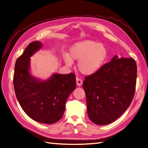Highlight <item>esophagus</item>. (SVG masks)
Instances as JSON below:
<instances>
[{
	"label": "esophagus",
	"mask_w": 148,
	"mask_h": 148,
	"mask_svg": "<svg viewBox=\"0 0 148 148\" xmlns=\"http://www.w3.org/2000/svg\"><path fill=\"white\" fill-rule=\"evenodd\" d=\"M83 84V81L82 80V79H80L79 78H77V86H82Z\"/></svg>",
	"instance_id": "esophagus-1"
}]
</instances>
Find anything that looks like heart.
<instances>
[{"label":"heart","instance_id":"heart-1","mask_svg":"<svg viewBox=\"0 0 148 148\" xmlns=\"http://www.w3.org/2000/svg\"><path fill=\"white\" fill-rule=\"evenodd\" d=\"M107 49L104 44L92 40H84L75 43L69 49V53L64 56L66 65L71 66L73 60H78V69L82 74L95 73L104 64L107 57Z\"/></svg>","mask_w":148,"mask_h":148}]
</instances>
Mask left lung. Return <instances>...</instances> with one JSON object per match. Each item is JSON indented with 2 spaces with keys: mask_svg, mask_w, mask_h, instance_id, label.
Wrapping results in <instances>:
<instances>
[{
  "mask_svg": "<svg viewBox=\"0 0 148 148\" xmlns=\"http://www.w3.org/2000/svg\"><path fill=\"white\" fill-rule=\"evenodd\" d=\"M137 66L133 58L115 56L97 72L84 78L88 117L98 125L109 124L122 115L135 95Z\"/></svg>",
  "mask_w": 148,
  "mask_h": 148,
  "instance_id": "1",
  "label": "left lung"
}]
</instances>
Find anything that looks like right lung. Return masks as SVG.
I'll return each mask as SVG.
<instances>
[{"label":"right lung","mask_w":148,"mask_h":148,"mask_svg":"<svg viewBox=\"0 0 148 148\" xmlns=\"http://www.w3.org/2000/svg\"><path fill=\"white\" fill-rule=\"evenodd\" d=\"M40 41L31 42L18 58L13 75L15 95L22 109L36 122L52 124L64 114L68 97L76 88V76L53 74L46 81L31 77L29 57L41 49Z\"/></svg>","instance_id":"1"}]
</instances>
